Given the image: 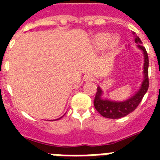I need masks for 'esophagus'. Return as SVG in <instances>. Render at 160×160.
Masks as SVG:
<instances>
[{
  "instance_id": "34e87169",
  "label": "esophagus",
  "mask_w": 160,
  "mask_h": 160,
  "mask_svg": "<svg viewBox=\"0 0 160 160\" xmlns=\"http://www.w3.org/2000/svg\"><path fill=\"white\" fill-rule=\"evenodd\" d=\"M94 80V77H93V75H86L84 76V80L88 82V81H92Z\"/></svg>"
}]
</instances>
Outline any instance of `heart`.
<instances>
[{
  "label": "heart",
  "instance_id": "heart-1",
  "mask_svg": "<svg viewBox=\"0 0 160 160\" xmlns=\"http://www.w3.org/2000/svg\"><path fill=\"white\" fill-rule=\"evenodd\" d=\"M119 43V39L117 36H110L108 33H100L98 34L97 36H95L94 44L95 46L99 49L105 48L107 45H109L110 48H115L118 46Z\"/></svg>",
  "mask_w": 160,
  "mask_h": 160
}]
</instances>
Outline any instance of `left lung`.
<instances>
[{"label":"left lung","instance_id":"1","mask_svg":"<svg viewBox=\"0 0 160 160\" xmlns=\"http://www.w3.org/2000/svg\"><path fill=\"white\" fill-rule=\"evenodd\" d=\"M134 36V41L137 44V47L140 49L144 54V66H143V75L144 79L141 83L139 90L135 92L134 95L123 101H115V100L104 99L103 90L100 86L97 87V92L95 95L94 105L99 113L102 116L109 119H119L122 117L128 115L136 109L137 106L141 102L144 95L146 94L149 89V77H148V69H149V57L148 54L144 46H142V41L133 32Z\"/></svg>","mask_w":160,"mask_h":160}]
</instances>
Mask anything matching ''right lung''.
I'll return each mask as SVG.
<instances>
[{
	"instance_id": "add662e5",
	"label": "right lung",
	"mask_w": 160,
	"mask_h": 160,
	"mask_svg": "<svg viewBox=\"0 0 160 160\" xmlns=\"http://www.w3.org/2000/svg\"><path fill=\"white\" fill-rule=\"evenodd\" d=\"M60 118H62V117H60ZM60 118H59V119H60Z\"/></svg>"
}]
</instances>
